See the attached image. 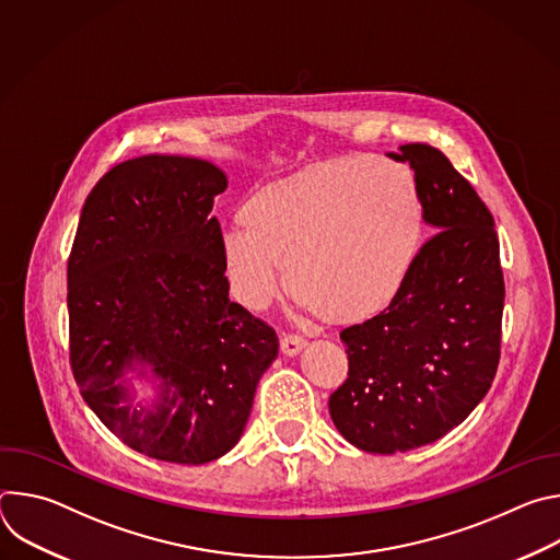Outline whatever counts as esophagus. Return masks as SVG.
<instances>
[{"instance_id":"1","label":"esophagus","mask_w":560,"mask_h":560,"mask_svg":"<svg viewBox=\"0 0 560 560\" xmlns=\"http://www.w3.org/2000/svg\"><path fill=\"white\" fill-rule=\"evenodd\" d=\"M305 346H307V341L299 335H283L281 337V352L285 357H296Z\"/></svg>"}]
</instances>
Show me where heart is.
Instances as JSON below:
<instances>
[{
	"label": "heart",
	"instance_id": "heart-1",
	"mask_svg": "<svg viewBox=\"0 0 560 560\" xmlns=\"http://www.w3.org/2000/svg\"><path fill=\"white\" fill-rule=\"evenodd\" d=\"M219 234L230 294L264 312L285 288L332 324L383 312L404 290L425 225L415 173L346 156L253 192ZM287 275H282V268Z\"/></svg>",
	"mask_w": 560,
	"mask_h": 560
}]
</instances>
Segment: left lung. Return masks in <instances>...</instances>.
I'll list each match as a JSON object with an SVG mask.
<instances>
[{"label": "left lung", "mask_w": 560, "mask_h": 560, "mask_svg": "<svg viewBox=\"0 0 560 560\" xmlns=\"http://www.w3.org/2000/svg\"><path fill=\"white\" fill-rule=\"evenodd\" d=\"M408 162L436 232L398 296L341 332L348 378L330 417L354 447L408 452L460 425L488 394L501 357L505 283L494 219L450 159L428 145L387 152Z\"/></svg>", "instance_id": "left-lung-1"}]
</instances>
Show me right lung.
Listing matches in <instances>:
<instances>
[{
	"mask_svg": "<svg viewBox=\"0 0 560 560\" xmlns=\"http://www.w3.org/2000/svg\"><path fill=\"white\" fill-rule=\"evenodd\" d=\"M225 188L206 159H128L91 190L68 259L74 381L115 436L156 460L230 452L279 354L275 330L228 299L210 214ZM132 369L153 381L148 407Z\"/></svg>",
	"mask_w": 560,
	"mask_h": 560,
	"instance_id": "add662e5",
	"label": "right lung"
}]
</instances>
